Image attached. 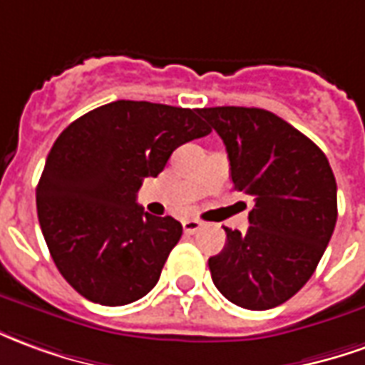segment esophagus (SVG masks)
I'll use <instances>...</instances> for the list:
<instances>
[{"label":"esophagus","instance_id":"esophagus-1","mask_svg":"<svg viewBox=\"0 0 365 365\" xmlns=\"http://www.w3.org/2000/svg\"><path fill=\"white\" fill-rule=\"evenodd\" d=\"M182 228H185V232H187V234H196L198 230L202 228V222L196 218H188L182 222Z\"/></svg>","mask_w":365,"mask_h":365}]
</instances>
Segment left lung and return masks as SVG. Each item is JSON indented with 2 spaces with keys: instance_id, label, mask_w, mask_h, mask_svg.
Instances as JSON below:
<instances>
[{
  "instance_id": "left-lung-1",
  "label": "left lung",
  "mask_w": 365,
  "mask_h": 365,
  "mask_svg": "<svg viewBox=\"0 0 365 365\" xmlns=\"http://www.w3.org/2000/svg\"><path fill=\"white\" fill-rule=\"evenodd\" d=\"M228 151L234 188L252 196L250 228L226 230L208 259L212 281L230 302L267 311L312 277L338 218L336 178L327 155L275 113L220 106L200 110Z\"/></svg>"
}]
</instances>
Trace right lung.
Returning <instances> with one entry per match:
<instances>
[{"instance_id": "add662e5", "label": "right lung", "mask_w": 365, "mask_h": 365, "mask_svg": "<svg viewBox=\"0 0 365 365\" xmlns=\"http://www.w3.org/2000/svg\"><path fill=\"white\" fill-rule=\"evenodd\" d=\"M200 110L118 100L72 121L54 141L37 187L43 236L74 291L106 307L145 297L182 226L135 202L173 151L210 133Z\"/></svg>"}]
</instances>
